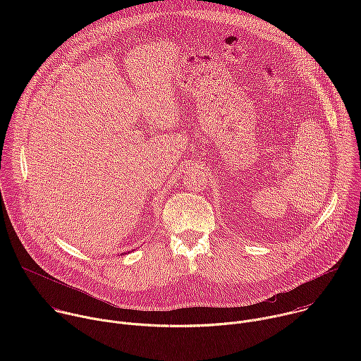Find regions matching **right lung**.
<instances>
[{"label":"right lung","instance_id":"1","mask_svg":"<svg viewBox=\"0 0 361 361\" xmlns=\"http://www.w3.org/2000/svg\"><path fill=\"white\" fill-rule=\"evenodd\" d=\"M121 255H123V254H121Z\"/></svg>","mask_w":361,"mask_h":361}]
</instances>
